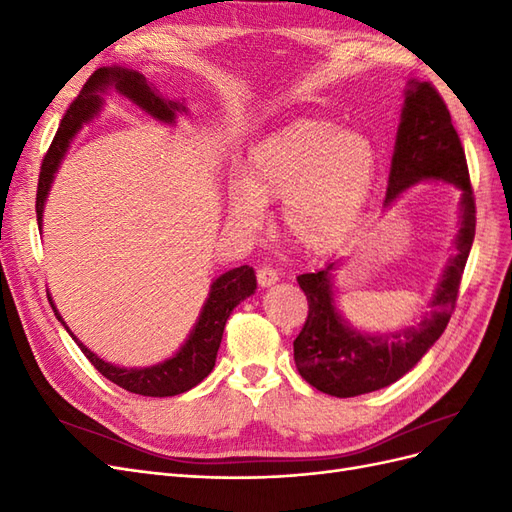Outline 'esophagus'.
<instances>
[{
	"instance_id": "esophagus-1",
	"label": "esophagus",
	"mask_w": 512,
	"mask_h": 512,
	"mask_svg": "<svg viewBox=\"0 0 512 512\" xmlns=\"http://www.w3.org/2000/svg\"><path fill=\"white\" fill-rule=\"evenodd\" d=\"M275 282H280V273H277L275 269H271V267L258 269V284H260L262 288L273 286Z\"/></svg>"
}]
</instances>
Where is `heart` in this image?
<instances>
[{"label":"heart","mask_w":512,"mask_h":512,"mask_svg":"<svg viewBox=\"0 0 512 512\" xmlns=\"http://www.w3.org/2000/svg\"><path fill=\"white\" fill-rule=\"evenodd\" d=\"M376 181V147L359 130L299 119L265 138L232 185L230 215L245 228L262 205L282 203L286 228L305 250H327L359 220Z\"/></svg>","instance_id":"obj_1"}]
</instances>
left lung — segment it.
Wrapping results in <instances>:
<instances>
[{"label": "left lung", "instance_id": "8db88e82", "mask_svg": "<svg viewBox=\"0 0 512 512\" xmlns=\"http://www.w3.org/2000/svg\"><path fill=\"white\" fill-rule=\"evenodd\" d=\"M425 179H440L461 190V226L455 237V254L448 258L436 294L429 301V316H423L418 327L395 333H361L352 329L335 307L333 262L322 271L299 275L297 282L305 292L309 312L294 339V363L301 378L314 389L333 397H356L397 382L438 342L455 309L476 230L466 153L436 87L408 81L384 207H391L401 192Z\"/></svg>", "mask_w": 512, "mask_h": 512}]
</instances>
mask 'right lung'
<instances>
[{
  "label": "right lung",
  "instance_id": "add662e5",
  "mask_svg": "<svg viewBox=\"0 0 512 512\" xmlns=\"http://www.w3.org/2000/svg\"><path fill=\"white\" fill-rule=\"evenodd\" d=\"M108 87H115L121 96H126L136 106H141L145 113H149L153 119H158L162 123H175L177 113H185V106L181 102L164 100L158 91L147 83V79L141 72L121 68V66L96 70L89 76V81L85 83L79 98L70 104L64 119L59 123L53 143L42 160L38 194H36L38 228H42L44 203H46V196H49L57 168L61 160H64L72 138L79 134V130L85 126V123H89L102 111V94ZM254 290H256V275L252 267L243 265L222 273L218 280L211 284L209 297L203 305V312H200L190 337L185 339V344L179 348V352L175 356H170V359L151 367H117L113 363L102 361L98 354L91 352L85 344H81L79 339L74 337V333L68 329V324L61 320L51 297L49 301L57 320L64 324L66 331L76 342V346L83 350L89 363L94 365L106 380H111L117 386H121V389L136 395L173 397V395L190 391L192 386L203 382L211 374V369L215 365V356H218V350L222 344V333H224L228 316L243 299L254 294Z\"/></svg>",
  "mask_w": 512,
  "mask_h": 512
}]
</instances>
